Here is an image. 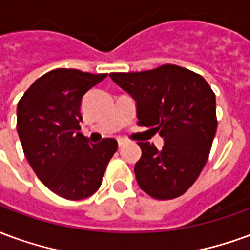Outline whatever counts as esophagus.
I'll return each mask as SVG.
<instances>
[{"instance_id":"34e87169","label":"esophagus","mask_w":250,"mask_h":250,"mask_svg":"<svg viewBox=\"0 0 250 250\" xmlns=\"http://www.w3.org/2000/svg\"><path fill=\"white\" fill-rule=\"evenodd\" d=\"M125 145V139H118V146L119 147H123Z\"/></svg>"}]
</instances>
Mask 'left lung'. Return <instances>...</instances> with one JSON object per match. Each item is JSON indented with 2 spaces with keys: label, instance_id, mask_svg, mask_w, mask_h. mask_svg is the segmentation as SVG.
<instances>
[{
  "label": "left lung",
  "instance_id": "obj_1",
  "mask_svg": "<svg viewBox=\"0 0 250 250\" xmlns=\"http://www.w3.org/2000/svg\"><path fill=\"white\" fill-rule=\"evenodd\" d=\"M111 79L136 100L139 125L165 139L162 150L138 142L139 188L155 199L178 198L191 188L209 158L217 131L215 95L195 72L165 64L143 72H114Z\"/></svg>",
  "mask_w": 250,
  "mask_h": 250
}]
</instances>
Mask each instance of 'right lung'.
<instances>
[{
    "label": "right lung",
    "mask_w": 250,
    "mask_h": 250,
    "mask_svg": "<svg viewBox=\"0 0 250 250\" xmlns=\"http://www.w3.org/2000/svg\"><path fill=\"white\" fill-rule=\"evenodd\" d=\"M105 76L57 68L39 77L17 104L25 157L41 182L62 198L79 201L96 193L118 150L114 138L92 145L79 132L83 96Z\"/></svg>",
    "instance_id": "add662e5"
}]
</instances>
